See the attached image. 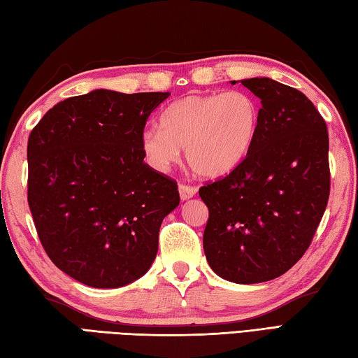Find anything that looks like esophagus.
<instances>
[{
	"label": "esophagus",
	"instance_id": "34e87169",
	"mask_svg": "<svg viewBox=\"0 0 358 358\" xmlns=\"http://www.w3.org/2000/svg\"><path fill=\"white\" fill-rule=\"evenodd\" d=\"M178 191H180L181 200H189V199H192V196L196 194V187L191 186V185L180 183L178 185Z\"/></svg>",
	"mask_w": 358,
	"mask_h": 358
}]
</instances>
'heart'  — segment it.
<instances>
[{"instance_id":"obj_1","label":"heart","mask_w":358,"mask_h":358,"mask_svg":"<svg viewBox=\"0 0 358 358\" xmlns=\"http://www.w3.org/2000/svg\"><path fill=\"white\" fill-rule=\"evenodd\" d=\"M260 106L241 90L189 95L162 115V129L141 134V150L157 169H167L185 149L191 169L218 178L238 167L252 150L260 129Z\"/></svg>"}]
</instances>
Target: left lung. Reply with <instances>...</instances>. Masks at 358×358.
<instances>
[{
    "label": "left lung",
    "mask_w": 358,
    "mask_h": 358,
    "mask_svg": "<svg viewBox=\"0 0 358 358\" xmlns=\"http://www.w3.org/2000/svg\"><path fill=\"white\" fill-rule=\"evenodd\" d=\"M241 85L262 101L254 148L199 194L209 209L203 248L212 271L254 285L283 275L313 241L329 200V136L300 90L271 78Z\"/></svg>",
    "instance_id": "left-lung-1"
}]
</instances>
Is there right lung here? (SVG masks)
Wrapping results in <instances>:
<instances>
[{"mask_svg":"<svg viewBox=\"0 0 358 358\" xmlns=\"http://www.w3.org/2000/svg\"><path fill=\"white\" fill-rule=\"evenodd\" d=\"M169 92L98 89L45 113L27 143V201L53 264L80 283L120 287L144 275L177 181L143 162L141 134Z\"/></svg>","mask_w":358,"mask_h":358,"instance_id":"obj_1","label":"right lung"}]
</instances>
